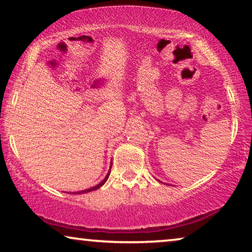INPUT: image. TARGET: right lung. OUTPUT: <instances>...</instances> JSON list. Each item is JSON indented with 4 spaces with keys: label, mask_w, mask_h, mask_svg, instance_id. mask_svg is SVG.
Masks as SVG:
<instances>
[{
    "label": "right lung",
    "mask_w": 252,
    "mask_h": 252,
    "mask_svg": "<svg viewBox=\"0 0 252 252\" xmlns=\"http://www.w3.org/2000/svg\"><path fill=\"white\" fill-rule=\"evenodd\" d=\"M111 167H112V162H111ZM111 167H110V170H109V173H107V175L105 176V178L103 179V181L99 183V184H97L96 186H94V187H92V189H85V190H81V191H77L78 194H83V193H89V191H92V190H95V189H99V187L101 186H103L105 184V182L107 181V178H109V176H110V171H111ZM74 194H76V193H74Z\"/></svg>",
    "instance_id": "1"
}]
</instances>
